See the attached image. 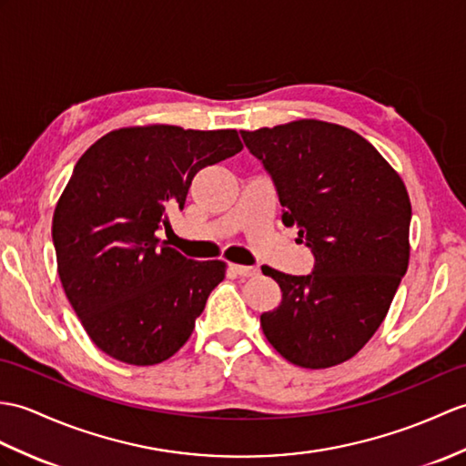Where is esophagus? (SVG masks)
Wrapping results in <instances>:
<instances>
[{"label": "esophagus", "mask_w": 466, "mask_h": 466, "mask_svg": "<svg viewBox=\"0 0 466 466\" xmlns=\"http://www.w3.org/2000/svg\"><path fill=\"white\" fill-rule=\"evenodd\" d=\"M230 269L240 278H252L258 274V266H242V264H230Z\"/></svg>", "instance_id": "1"}]
</instances>
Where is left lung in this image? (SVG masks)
Masks as SVG:
<instances>
[{
	"mask_svg": "<svg viewBox=\"0 0 466 466\" xmlns=\"http://www.w3.org/2000/svg\"><path fill=\"white\" fill-rule=\"evenodd\" d=\"M274 180L282 222L296 226L311 274L262 268L282 301L259 316L289 363L326 370L351 360L381 326L409 266L410 202L401 177L350 128L301 118L242 131Z\"/></svg>",
	"mask_w": 466,
	"mask_h": 466,
	"instance_id": "8db88e82",
	"label": "left lung"
}]
</instances>
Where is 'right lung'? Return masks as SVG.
<instances>
[{
  "label": "right lung",
  "instance_id": "right-lung-1",
  "mask_svg": "<svg viewBox=\"0 0 466 466\" xmlns=\"http://www.w3.org/2000/svg\"><path fill=\"white\" fill-rule=\"evenodd\" d=\"M242 150L238 133L172 125L111 131L85 150L53 214L57 272L93 343L128 365H157L188 341L220 259L194 262L160 242L192 178Z\"/></svg>",
  "mask_w": 466,
  "mask_h": 466
}]
</instances>
